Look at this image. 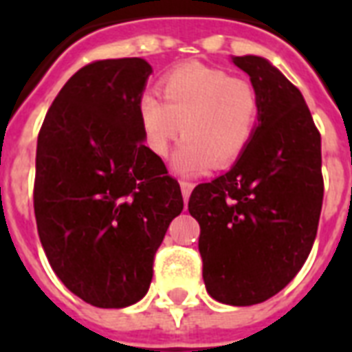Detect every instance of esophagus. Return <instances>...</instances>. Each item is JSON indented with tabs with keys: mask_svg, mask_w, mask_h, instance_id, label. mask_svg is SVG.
<instances>
[{
	"mask_svg": "<svg viewBox=\"0 0 352 352\" xmlns=\"http://www.w3.org/2000/svg\"><path fill=\"white\" fill-rule=\"evenodd\" d=\"M193 186H195L193 182H190V181H181V190H182V197H184V201H186V199L190 197V193H192Z\"/></svg>",
	"mask_w": 352,
	"mask_h": 352,
	"instance_id": "34e87169",
	"label": "esophagus"
}]
</instances>
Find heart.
<instances>
[{
	"instance_id": "1",
	"label": "heart",
	"mask_w": 352,
	"mask_h": 352,
	"mask_svg": "<svg viewBox=\"0 0 352 352\" xmlns=\"http://www.w3.org/2000/svg\"><path fill=\"white\" fill-rule=\"evenodd\" d=\"M160 93L164 102L148 93L138 104L144 140L157 157H166L182 129L186 138L173 166L184 175L235 162L256 131L257 89L226 71L188 63L166 74Z\"/></svg>"
}]
</instances>
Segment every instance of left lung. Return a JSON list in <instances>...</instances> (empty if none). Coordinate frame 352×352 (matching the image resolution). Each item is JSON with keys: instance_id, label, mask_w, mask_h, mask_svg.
Returning <instances> with one entry per match:
<instances>
[{"instance_id": "obj_1", "label": "left lung", "mask_w": 352, "mask_h": 352, "mask_svg": "<svg viewBox=\"0 0 352 352\" xmlns=\"http://www.w3.org/2000/svg\"><path fill=\"white\" fill-rule=\"evenodd\" d=\"M259 95L250 142L225 175L195 186L208 294L226 305L267 301L294 279L322 214V137L300 89L261 56H234Z\"/></svg>"}]
</instances>
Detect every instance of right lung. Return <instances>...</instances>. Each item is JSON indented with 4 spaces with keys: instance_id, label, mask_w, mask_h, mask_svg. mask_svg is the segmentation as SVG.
Masks as SVG:
<instances>
[{
    "instance_id": "obj_1",
    "label": "right lung",
    "mask_w": 352,
    "mask_h": 352,
    "mask_svg": "<svg viewBox=\"0 0 352 352\" xmlns=\"http://www.w3.org/2000/svg\"><path fill=\"white\" fill-rule=\"evenodd\" d=\"M153 69L100 60L63 85L38 135L34 214L52 270L100 309L142 300L153 257L182 212L181 186L144 146L138 104Z\"/></svg>"
}]
</instances>
